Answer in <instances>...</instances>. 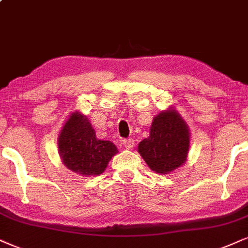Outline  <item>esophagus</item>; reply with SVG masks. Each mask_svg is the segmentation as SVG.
Masks as SVG:
<instances>
[{"instance_id":"obj_1","label":"esophagus","mask_w":248,"mask_h":248,"mask_svg":"<svg viewBox=\"0 0 248 248\" xmlns=\"http://www.w3.org/2000/svg\"><path fill=\"white\" fill-rule=\"evenodd\" d=\"M123 145L125 148L131 149L134 146V140L133 139H124L123 140Z\"/></svg>"}]
</instances>
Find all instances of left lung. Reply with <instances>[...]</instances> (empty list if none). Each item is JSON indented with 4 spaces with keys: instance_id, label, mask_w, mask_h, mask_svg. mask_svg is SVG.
Wrapping results in <instances>:
<instances>
[{
    "instance_id": "8db88e82",
    "label": "left lung",
    "mask_w": 248,
    "mask_h": 248,
    "mask_svg": "<svg viewBox=\"0 0 248 248\" xmlns=\"http://www.w3.org/2000/svg\"><path fill=\"white\" fill-rule=\"evenodd\" d=\"M188 147L187 125L178 112L169 110L154 118L151 134L139 143L138 151L153 171L168 173L186 161Z\"/></svg>"
}]
</instances>
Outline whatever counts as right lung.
<instances>
[{
    "instance_id": "obj_1",
    "label": "right lung",
    "mask_w": 248,
    "mask_h": 248,
    "mask_svg": "<svg viewBox=\"0 0 248 248\" xmlns=\"http://www.w3.org/2000/svg\"><path fill=\"white\" fill-rule=\"evenodd\" d=\"M59 149L65 167L81 176L102 173L118 152L111 141L96 139L87 118L77 112L70 116L61 131Z\"/></svg>"
}]
</instances>
